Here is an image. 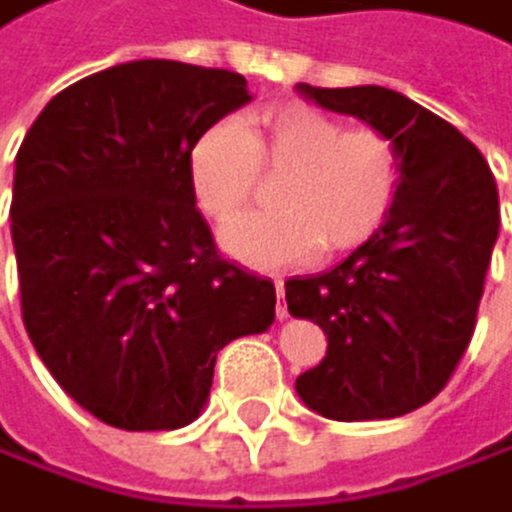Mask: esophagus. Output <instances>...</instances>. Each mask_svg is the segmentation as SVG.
I'll return each instance as SVG.
<instances>
[{"mask_svg":"<svg viewBox=\"0 0 512 512\" xmlns=\"http://www.w3.org/2000/svg\"><path fill=\"white\" fill-rule=\"evenodd\" d=\"M275 294H278V307H275V313H278V319H285V316H288V307H285V281H281V278H275Z\"/></svg>","mask_w":512,"mask_h":512,"instance_id":"obj_1","label":"esophagus"}]
</instances>
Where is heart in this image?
<instances>
[{"mask_svg": "<svg viewBox=\"0 0 512 512\" xmlns=\"http://www.w3.org/2000/svg\"><path fill=\"white\" fill-rule=\"evenodd\" d=\"M281 176L278 213L247 216L221 231V246L253 269H285L342 256L380 231L402 180V158L377 129H345L307 104L256 113L246 129L208 126L189 151V186L202 212L224 224L258 192L261 178Z\"/></svg>", "mask_w": 512, "mask_h": 512, "instance_id": "obj_1", "label": "heart"}]
</instances>
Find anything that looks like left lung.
Instances as JSON below:
<instances>
[{
  "label": "left lung",
  "mask_w": 512,
  "mask_h": 512,
  "mask_svg": "<svg viewBox=\"0 0 512 512\" xmlns=\"http://www.w3.org/2000/svg\"><path fill=\"white\" fill-rule=\"evenodd\" d=\"M294 91L383 132L402 158L380 231L335 269L285 281L288 313L329 339L326 358L294 389L332 421L408 415L446 386L472 342L500 227L494 173L456 126L399 91Z\"/></svg>",
  "instance_id": "8db88e82"
}]
</instances>
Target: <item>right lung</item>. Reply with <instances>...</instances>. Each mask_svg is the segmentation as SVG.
I'll use <instances>...</instances> for the list:
<instances>
[{"label": "right lung", "instance_id": "right-lung-1", "mask_svg": "<svg viewBox=\"0 0 512 512\" xmlns=\"http://www.w3.org/2000/svg\"><path fill=\"white\" fill-rule=\"evenodd\" d=\"M246 78L135 59L59 91L15 158L24 329L53 380L120 431H177L218 351L275 323V285L218 256L189 151L250 104Z\"/></svg>", "mask_w": 512, "mask_h": 512}]
</instances>
